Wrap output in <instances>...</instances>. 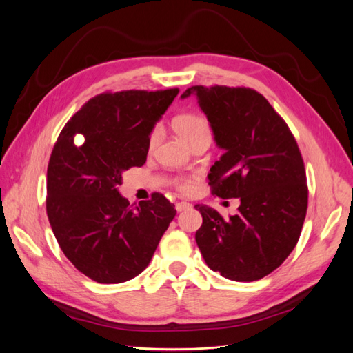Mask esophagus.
<instances>
[{
    "instance_id": "esophagus-1",
    "label": "esophagus",
    "mask_w": 353,
    "mask_h": 353,
    "mask_svg": "<svg viewBox=\"0 0 353 353\" xmlns=\"http://www.w3.org/2000/svg\"><path fill=\"white\" fill-rule=\"evenodd\" d=\"M190 208H191V205H190V203H187V201H178L176 205H175V209H176L178 212L187 210V209H190Z\"/></svg>"
}]
</instances>
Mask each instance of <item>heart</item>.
<instances>
[{
    "label": "heart",
    "instance_id": "b5f03b06",
    "mask_svg": "<svg viewBox=\"0 0 353 353\" xmlns=\"http://www.w3.org/2000/svg\"><path fill=\"white\" fill-rule=\"evenodd\" d=\"M175 132L191 147L200 140H210V125L205 117L196 113H184L175 117L174 121ZM160 138V130L156 126L148 137V145L154 147ZM178 187L183 191H190L191 183L187 179H181Z\"/></svg>",
    "mask_w": 353,
    "mask_h": 353
}]
</instances>
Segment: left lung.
<instances>
[{
    "instance_id": "obj_1",
    "label": "left lung",
    "mask_w": 353,
    "mask_h": 353,
    "mask_svg": "<svg viewBox=\"0 0 353 353\" xmlns=\"http://www.w3.org/2000/svg\"><path fill=\"white\" fill-rule=\"evenodd\" d=\"M223 150L210 168L209 185L221 199H239L237 215L223 219L196 205L203 223L199 249L212 271L232 281H254L285 261L301 237L307 208L302 154L287 123L250 88L191 87Z\"/></svg>"
}]
</instances>
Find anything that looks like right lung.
<instances>
[{"label": "right lung", "mask_w": 353, "mask_h": 353, "mask_svg": "<svg viewBox=\"0 0 353 353\" xmlns=\"http://www.w3.org/2000/svg\"><path fill=\"white\" fill-rule=\"evenodd\" d=\"M178 88L105 92L63 128L47 169V215L74 268L101 284L141 274L176 215L165 196L131 206L117 190L122 174L143 166L148 137Z\"/></svg>", "instance_id": "obj_1"}]
</instances>
